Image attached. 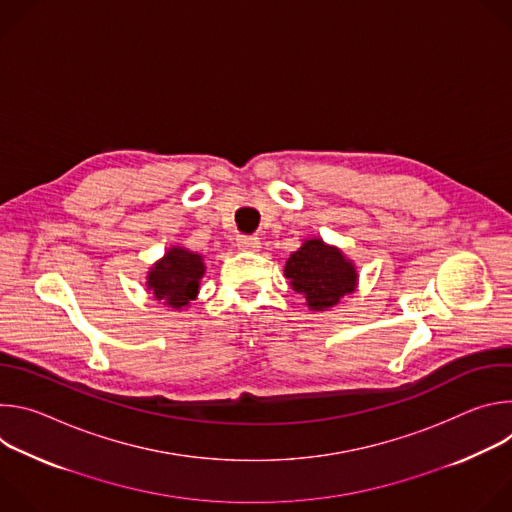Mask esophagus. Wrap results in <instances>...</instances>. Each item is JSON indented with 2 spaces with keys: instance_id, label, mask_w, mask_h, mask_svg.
<instances>
[{
  "instance_id": "obj_1",
  "label": "esophagus",
  "mask_w": 512,
  "mask_h": 512,
  "mask_svg": "<svg viewBox=\"0 0 512 512\" xmlns=\"http://www.w3.org/2000/svg\"><path fill=\"white\" fill-rule=\"evenodd\" d=\"M259 245H261V241L255 235H239L237 237V247L243 251H257Z\"/></svg>"
}]
</instances>
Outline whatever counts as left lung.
<instances>
[{"mask_svg": "<svg viewBox=\"0 0 512 512\" xmlns=\"http://www.w3.org/2000/svg\"><path fill=\"white\" fill-rule=\"evenodd\" d=\"M285 277L291 287L306 296L312 310H328L356 285V271L344 255L326 247L320 239L306 241L285 263Z\"/></svg>", "mask_w": 512, "mask_h": 512, "instance_id": "left-lung-1", "label": "left lung"}]
</instances>
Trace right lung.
<instances>
[{
	"label": "right lung",
	"mask_w": 512,
	"mask_h": 512,
	"mask_svg": "<svg viewBox=\"0 0 512 512\" xmlns=\"http://www.w3.org/2000/svg\"><path fill=\"white\" fill-rule=\"evenodd\" d=\"M204 275L202 257L186 249H172L156 263L148 275L154 296L172 308L188 306L198 294V281Z\"/></svg>",
	"instance_id": "add662e5"
}]
</instances>
